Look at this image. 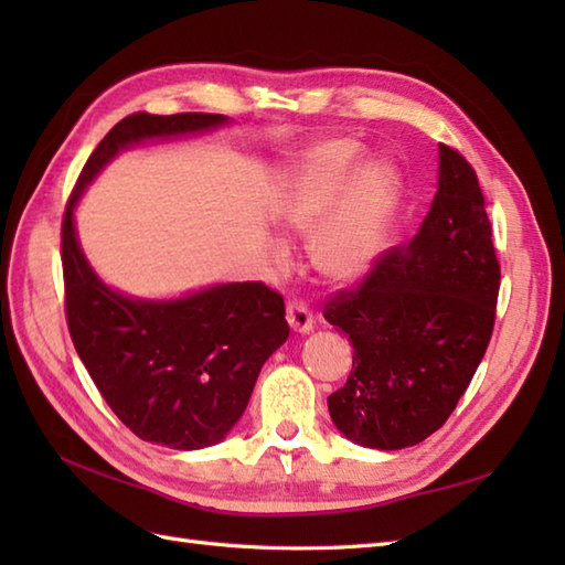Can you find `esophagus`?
Segmentation results:
<instances>
[{
    "label": "esophagus",
    "instance_id": "1",
    "mask_svg": "<svg viewBox=\"0 0 565 565\" xmlns=\"http://www.w3.org/2000/svg\"><path fill=\"white\" fill-rule=\"evenodd\" d=\"M286 320H289L294 332L313 330V313H310V308L301 301H289V306H286Z\"/></svg>",
    "mask_w": 565,
    "mask_h": 565
}]
</instances>
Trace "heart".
Here are the masks:
<instances>
[{
    "instance_id": "heart-1",
    "label": "heart",
    "mask_w": 565,
    "mask_h": 565,
    "mask_svg": "<svg viewBox=\"0 0 565 565\" xmlns=\"http://www.w3.org/2000/svg\"><path fill=\"white\" fill-rule=\"evenodd\" d=\"M352 140L318 146L301 164L284 203V221L296 233L313 235V264L332 281L362 276L386 243L395 179L388 167L362 164Z\"/></svg>"
}]
</instances>
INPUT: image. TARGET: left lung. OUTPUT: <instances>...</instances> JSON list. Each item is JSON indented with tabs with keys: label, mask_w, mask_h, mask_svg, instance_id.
I'll return each instance as SVG.
<instances>
[{
	"label": "left lung",
	"mask_w": 565,
	"mask_h": 565,
	"mask_svg": "<svg viewBox=\"0 0 565 565\" xmlns=\"http://www.w3.org/2000/svg\"><path fill=\"white\" fill-rule=\"evenodd\" d=\"M500 264L478 177L439 146V182L413 239L391 247L322 316L350 334L352 374L328 398L347 439L369 449L415 447L466 393L495 326Z\"/></svg>",
	"instance_id": "8db88e82"
}]
</instances>
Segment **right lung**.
<instances>
[{"label": "right lung", "mask_w": 565, "mask_h": 565, "mask_svg": "<svg viewBox=\"0 0 565 565\" xmlns=\"http://www.w3.org/2000/svg\"><path fill=\"white\" fill-rule=\"evenodd\" d=\"M225 121L221 114L126 116L82 167L63 215L65 316L82 364L134 435L184 451L221 441L243 417L259 369L289 338L284 298L262 281L211 286L177 301L128 298L92 271L72 215L118 150Z\"/></svg>", "instance_id": "right-lung-1"}]
</instances>
